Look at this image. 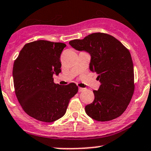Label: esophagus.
Listing matches in <instances>:
<instances>
[{
    "label": "esophagus",
    "mask_w": 151,
    "mask_h": 151,
    "mask_svg": "<svg viewBox=\"0 0 151 151\" xmlns=\"http://www.w3.org/2000/svg\"><path fill=\"white\" fill-rule=\"evenodd\" d=\"M85 88H78V91L79 92H83V91H85Z\"/></svg>",
    "instance_id": "34e87169"
}]
</instances>
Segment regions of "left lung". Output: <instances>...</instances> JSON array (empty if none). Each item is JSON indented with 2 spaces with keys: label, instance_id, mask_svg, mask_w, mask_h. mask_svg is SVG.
<instances>
[{
  "label": "left lung",
  "instance_id": "left-lung-1",
  "mask_svg": "<svg viewBox=\"0 0 151 151\" xmlns=\"http://www.w3.org/2000/svg\"><path fill=\"white\" fill-rule=\"evenodd\" d=\"M78 50L91 54L90 70L98 74L99 89L93 91V102L85 111L96 121H112L126 111L134 93V71L131 55L118 40L103 33H94L83 39L70 40Z\"/></svg>",
  "mask_w": 151,
  "mask_h": 151
}]
</instances>
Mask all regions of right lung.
<instances>
[{
    "label": "right lung",
    "mask_w": 151,
    "mask_h": 151,
    "mask_svg": "<svg viewBox=\"0 0 151 151\" xmlns=\"http://www.w3.org/2000/svg\"><path fill=\"white\" fill-rule=\"evenodd\" d=\"M65 43L39 40L26 43L13 68L15 93L22 108L38 121L51 123L65 115L70 98L78 93L74 83L53 81L60 73V54Z\"/></svg>",
    "instance_id": "add662e5"
}]
</instances>
